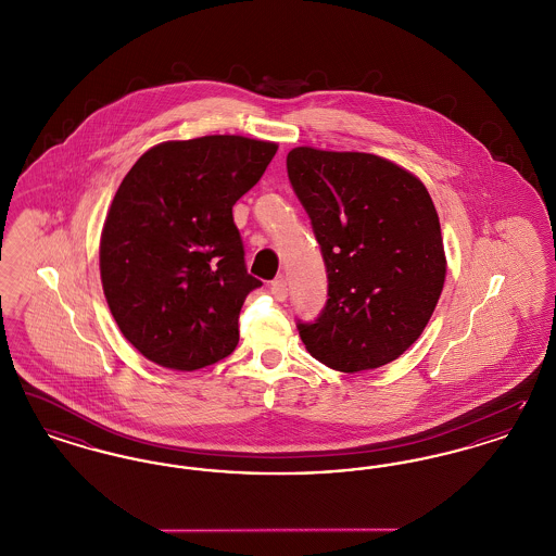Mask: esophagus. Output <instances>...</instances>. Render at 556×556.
<instances>
[{
    "mask_svg": "<svg viewBox=\"0 0 556 556\" xmlns=\"http://www.w3.org/2000/svg\"><path fill=\"white\" fill-rule=\"evenodd\" d=\"M270 293H273V298L279 300V302H283V300L288 298V283H286L283 277H277V279L270 283Z\"/></svg>",
    "mask_w": 556,
    "mask_h": 556,
    "instance_id": "34e87169",
    "label": "esophagus"
}]
</instances>
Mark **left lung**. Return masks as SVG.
<instances>
[{
	"label": "left lung",
	"instance_id": "obj_1",
	"mask_svg": "<svg viewBox=\"0 0 556 556\" xmlns=\"http://www.w3.org/2000/svg\"><path fill=\"white\" fill-rule=\"evenodd\" d=\"M329 279L320 317L300 338L342 372L379 369L419 340L446 281L442 229L419 177L392 160L311 146L288 154Z\"/></svg>",
	"mask_w": 556,
	"mask_h": 556
}]
</instances>
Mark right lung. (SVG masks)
I'll return each mask as SVG.
<instances>
[{
    "instance_id": "right-lung-1",
    "label": "right lung",
    "mask_w": 556,
    "mask_h": 556,
    "mask_svg": "<svg viewBox=\"0 0 556 556\" xmlns=\"http://www.w3.org/2000/svg\"><path fill=\"white\" fill-rule=\"evenodd\" d=\"M277 143L241 135L162 141L132 164L108 208L100 275L127 342L173 370L204 369L239 342L248 275L233 204Z\"/></svg>"
}]
</instances>
